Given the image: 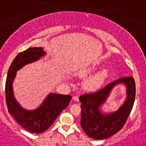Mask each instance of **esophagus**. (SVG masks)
<instances>
[{
	"label": "esophagus",
	"mask_w": 146,
	"mask_h": 146,
	"mask_svg": "<svg viewBox=\"0 0 146 146\" xmlns=\"http://www.w3.org/2000/svg\"><path fill=\"white\" fill-rule=\"evenodd\" d=\"M73 99L75 100V101H77V102L79 101V98H78V96H73Z\"/></svg>",
	"instance_id": "esophagus-1"
}]
</instances>
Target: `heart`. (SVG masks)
Here are the masks:
<instances>
[{
    "mask_svg": "<svg viewBox=\"0 0 146 146\" xmlns=\"http://www.w3.org/2000/svg\"><path fill=\"white\" fill-rule=\"evenodd\" d=\"M96 70L95 68H86L83 69L82 70H80V72L79 73L81 77H86V76H88L90 73H92L93 72H94ZM108 76V70H102L100 71H99L98 73H96L95 76H93V77L90 78L89 79H88L87 80L85 83L84 86L87 90H96L98 88H100L101 87L102 85L104 83L105 80L106 79Z\"/></svg>",
    "mask_w": 146,
    "mask_h": 146,
    "instance_id": "b5f03b06",
    "label": "heart"
}]
</instances>
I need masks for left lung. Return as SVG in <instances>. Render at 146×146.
Wrapping results in <instances>:
<instances>
[{
  "label": "left lung",
  "mask_w": 146,
  "mask_h": 146,
  "mask_svg": "<svg viewBox=\"0 0 146 146\" xmlns=\"http://www.w3.org/2000/svg\"><path fill=\"white\" fill-rule=\"evenodd\" d=\"M123 82L127 87V98L116 112L104 115L99 107L105 101L111 89L116 84ZM135 97V83L133 76L120 78L93 93H85L79 98L81 103L80 125L90 138L106 139L122 129L133 106Z\"/></svg>",
  "instance_id": "left-lung-1"
}]
</instances>
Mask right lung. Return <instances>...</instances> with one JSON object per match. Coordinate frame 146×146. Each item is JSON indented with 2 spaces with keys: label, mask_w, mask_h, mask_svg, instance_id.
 Wrapping results in <instances>:
<instances>
[{
  "label": "right lung",
  "mask_w": 146,
  "mask_h": 146,
  "mask_svg": "<svg viewBox=\"0 0 146 146\" xmlns=\"http://www.w3.org/2000/svg\"><path fill=\"white\" fill-rule=\"evenodd\" d=\"M45 55L42 48H29L18 53L13 59L7 75L5 81V100L9 113L21 126L31 133H41L46 131L59 114L68 105L71 96L50 93L43 104L34 111L24 110L15 100L12 83L17 70L29 63L38 60Z\"/></svg>",
  "instance_id": "right-lung-1"
}]
</instances>
